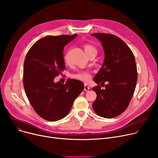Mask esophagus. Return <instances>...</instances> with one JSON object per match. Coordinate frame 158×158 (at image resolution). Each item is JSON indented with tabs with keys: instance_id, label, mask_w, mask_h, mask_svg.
Listing matches in <instances>:
<instances>
[{
	"instance_id": "obj_1",
	"label": "esophagus",
	"mask_w": 158,
	"mask_h": 158,
	"mask_svg": "<svg viewBox=\"0 0 158 158\" xmlns=\"http://www.w3.org/2000/svg\"><path fill=\"white\" fill-rule=\"evenodd\" d=\"M84 89L87 92V91H88V90L89 89V87L88 86H87L86 85H85V87H84Z\"/></svg>"
}]
</instances>
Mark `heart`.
<instances>
[{
  "label": "heart",
  "instance_id": "1",
  "mask_svg": "<svg viewBox=\"0 0 158 158\" xmlns=\"http://www.w3.org/2000/svg\"><path fill=\"white\" fill-rule=\"evenodd\" d=\"M84 49L88 56L91 53L97 52L96 48L94 45L89 44H86L84 45ZM64 61L66 63L69 62V58L67 55L64 56ZM72 77L75 79L87 82L90 80L91 77H92V75H91V72L89 71H79L78 72L73 73L72 75Z\"/></svg>",
  "mask_w": 158,
  "mask_h": 158
}]
</instances>
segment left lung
Wrapping results in <instances>:
<instances>
[{
	"instance_id": "obj_1",
	"label": "left lung",
	"mask_w": 158,
	"mask_h": 158,
	"mask_svg": "<svg viewBox=\"0 0 158 158\" xmlns=\"http://www.w3.org/2000/svg\"><path fill=\"white\" fill-rule=\"evenodd\" d=\"M92 35L101 41L105 54L102 67L94 80L101 86L106 81L109 82L104 89L100 85L92 88L97 94L92 107L100 117L114 118L126 111L134 94L138 79L135 58L118 36L101 32Z\"/></svg>"
}]
</instances>
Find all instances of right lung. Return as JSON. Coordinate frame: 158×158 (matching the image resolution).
<instances>
[{
	"instance_id": "right-lung-1",
	"label": "right lung",
	"mask_w": 158,
	"mask_h": 158,
	"mask_svg": "<svg viewBox=\"0 0 158 158\" xmlns=\"http://www.w3.org/2000/svg\"><path fill=\"white\" fill-rule=\"evenodd\" d=\"M76 36H45L32 45L25 59V92L33 109L45 120L54 122L65 117L84 89L79 80L69 79L65 84L54 82L65 69L64 47Z\"/></svg>"
}]
</instances>
